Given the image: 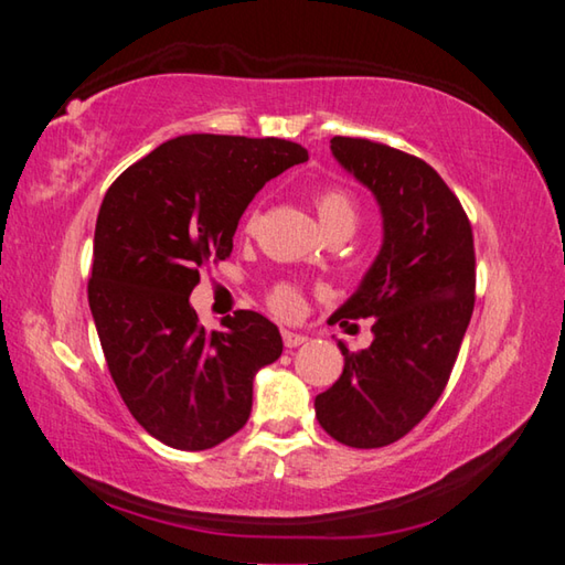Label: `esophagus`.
Returning <instances> with one entry per match:
<instances>
[{
	"label": "esophagus",
	"instance_id": "esophagus-1",
	"mask_svg": "<svg viewBox=\"0 0 565 565\" xmlns=\"http://www.w3.org/2000/svg\"><path fill=\"white\" fill-rule=\"evenodd\" d=\"M281 339H284L286 349H296V347H301V343H306L303 333H296V331H289V329L281 331Z\"/></svg>",
	"mask_w": 565,
	"mask_h": 565
}]
</instances>
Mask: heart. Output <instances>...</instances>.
Masks as SVG:
<instances>
[{"label": "heart", "instance_id": "b5f03b06", "mask_svg": "<svg viewBox=\"0 0 565 565\" xmlns=\"http://www.w3.org/2000/svg\"><path fill=\"white\" fill-rule=\"evenodd\" d=\"M313 204H317V212L321 224L327 226V232H337V228H351L356 226L359 218V204L349 189L343 186H327L321 189L317 196H313ZM256 224V212L248 216L246 226L252 228ZM269 306L276 313H284V317H291L296 309L301 306V291L296 289L294 284H276L269 294Z\"/></svg>", "mask_w": 565, "mask_h": 565}]
</instances>
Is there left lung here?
<instances>
[{
  "label": "left lung",
  "instance_id": "1",
  "mask_svg": "<svg viewBox=\"0 0 565 565\" xmlns=\"http://www.w3.org/2000/svg\"><path fill=\"white\" fill-rule=\"evenodd\" d=\"M339 164L374 191L384 244L359 291L329 323L371 319L374 341L351 353L313 401L323 431L351 448L404 438L441 398L476 301L471 222L424 159L371 139L333 137Z\"/></svg>",
  "mask_w": 565,
  "mask_h": 565
}]
</instances>
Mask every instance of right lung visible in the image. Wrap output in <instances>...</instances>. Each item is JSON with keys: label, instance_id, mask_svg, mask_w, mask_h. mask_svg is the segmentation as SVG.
Here are the masks:
<instances>
[{"label": "right lung", "instance_id": "add662e5", "mask_svg": "<svg viewBox=\"0 0 565 565\" xmlns=\"http://www.w3.org/2000/svg\"><path fill=\"white\" fill-rule=\"evenodd\" d=\"M306 159L286 139L184 134L121 171L104 196L89 309L124 404L157 441L204 451L248 420L254 376L281 356V333L256 311L206 331L189 296L204 266L232 254L256 191Z\"/></svg>", "mask_w": 565, "mask_h": 565}]
</instances>
